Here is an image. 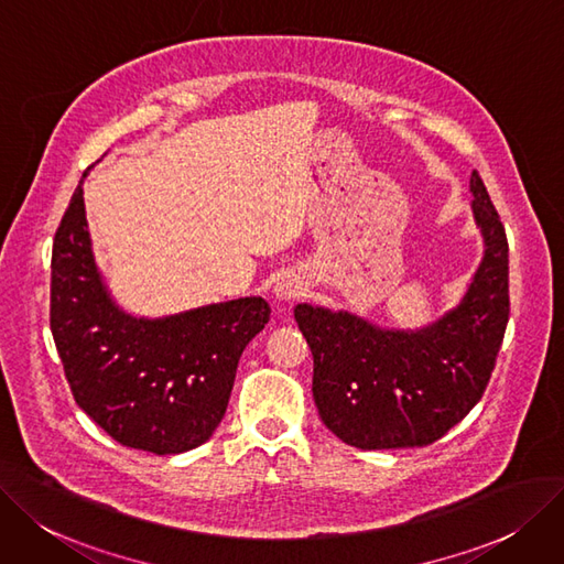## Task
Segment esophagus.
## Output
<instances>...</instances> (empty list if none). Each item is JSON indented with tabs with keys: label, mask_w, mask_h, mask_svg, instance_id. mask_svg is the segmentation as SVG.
I'll return each instance as SVG.
<instances>
[{
	"label": "esophagus",
	"mask_w": 564,
	"mask_h": 564,
	"mask_svg": "<svg viewBox=\"0 0 564 564\" xmlns=\"http://www.w3.org/2000/svg\"><path fill=\"white\" fill-rule=\"evenodd\" d=\"M303 291H305V286H303L301 278H296V275H282L275 282V286H273V296L280 303H291V301H296L303 294Z\"/></svg>",
	"instance_id": "esophagus-1"
}]
</instances>
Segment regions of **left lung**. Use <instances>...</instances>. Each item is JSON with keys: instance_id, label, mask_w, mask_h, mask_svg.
Masks as SVG:
<instances>
[{"instance_id": "obj_1", "label": "left lung", "mask_w": 564, "mask_h": 564, "mask_svg": "<svg viewBox=\"0 0 564 564\" xmlns=\"http://www.w3.org/2000/svg\"><path fill=\"white\" fill-rule=\"evenodd\" d=\"M484 259L460 303L421 328H384L347 310H294L312 349L324 425L356 448L437 442L481 400L509 322V245L484 180L469 177Z\"/></svg>"}]
</instances>
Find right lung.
Listing matches in <instances>:
<instances>
[{"instance_id": "add662e5", "label": "right lung", "mask_w": 564, "mask_h": 564, "mask_svg": "<svg viewBox=\"0 0 564 564\" xmlns=\"http://www.w3.org/2000/svg\"><path fill=\"white\" fill-rule=\"evenodd\" d=\"M83 180L51 263V330L66 381L78 408L122 446L192 452L224 419L240 354L268 324L270 305L247 296L154 319L122 310L93 254Z\"/></svg>"}]
</instances>
